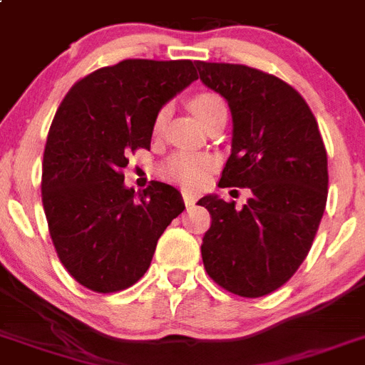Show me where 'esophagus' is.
I'll list each match as a JSON object with an SVG mask.
<instances>
[{"label":"esophagus","instance_id":"1","mask_svg":"<svg viewBox=\"0 0 365 365\" xmlns=\"http://www.w3.org/2000/svg\"><path fill=\"white\" fill-rule=\"evenodd\" d=\"M182 197H183V202H185V206H195V202L198 200L197 195L191 191H183Z\"/></svg>","mask_w":365,"mask_h":365}]
</instances>
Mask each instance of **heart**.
I'll return each instance as SVG.
<instances>
[{
    "mask_svg": "<svg viewBox=\"0 0 365 365\" xmlns=\"http://www.w3.org/2000/svg\"><path fill=\"white\" fill-rule=\"evenodd\" d=\"M222 98L217 96L213 93H200L189 100V106L195 111V115L200 118L202 122L206 120L215 107L222 106ZM165 116L167 111L161 109L158 115L154 116V124H152V131L158 135L159 131L163 130L165 125ZM213 158L207 154H197V152H176L170 158H167L159 167L161 176L167 178L168 182L180 183L185 189H198L206 183L207 176L213 170Z\"/></svg>",
    "mask_w": 365,
    "mask_h": 365,
    "instance_id": "b5f03b06",
    "label": "heart"
}]
</instances>
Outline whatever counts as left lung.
I'll return each instance as SVG.
<instances>
[{
    "instance_id": "left-lung-1",
    "label": "left lung",
    "mask_w": 365,
    "mask_h": 365,
    "mask_svg": "<svg viewBox=\"0 0 365 365\" xmlns=\"http://www.w3.org/2000/svg\"><path fill=\"white\" fill-rule=\"evenodd\" d=\"M202 83L226 98L234 118L232 154L220 187H249L243 207L215 195L202 240L206 272L222 289L263 297L284 286L314 243L329 195L319 125L304 98L272 73L245 64L197 61Z\"/></svg>"
}]
</instances>
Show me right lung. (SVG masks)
<instances>
[{"label": "right lung", "mask_w": 365, "mask_h": 365, "mask_svg": "<svg viewBox=\"0 0 365 365\" xmlns=\"http://www.w3.org/2000/svg\"><path fill=\"white\" fill-rule=\"evenodd\" d=\"M192 61L125 59L72 85L46 139L42 206L70 277L96 293L133 286L185 206L161 182L124 187L128 155L150 150L154 116L198 79Z\"/></svg>", "instance_id": "1"}]
</instances>
